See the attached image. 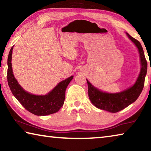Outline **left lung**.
Instances as JSON below:
<instances>
[{
	"instance_id": "1",
	"label": "left lung",
	"mask_w": 151,
	"mask_h": 151,
	"mask_svg": "<svg viewBox=\"0 0 151 151\" xmlns=\"http://www.w3.org/2000/svg\"><path fill=\"white\" fill-rule=\"evenodd\" d=\"M127 35L139 49L141 62V69L139 77L132 87L115 94L103 93L91 85L87 81L89 99L96 108L111 112H117L126 108L137 100L144 87L145 76L147 71V62L145 57L143 48L140 42L128 33Z\"/></svg>"
}]
</instances>
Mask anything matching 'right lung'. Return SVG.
Listing matches in <instances>:
<instances>
[{"label":"right lung","mask_w":151,"mask_h":151,"mask_svg":"<svg viewBox=\"0 0 151 151\" xmlns=\"http://www.w3.org/2000/svg\"><path fill=\"white\" fill-rule=\"evenodd\" d=\"M13 47L8 57L7 81L10 89L19 103L28 111L38 116H45L55 113L63 106L65 99V91L73 76L58 84L53 90L46 95H34L25 91L15 79L12 69V53Z\"/></svg>","instance_id":"1"}]
</instances>
